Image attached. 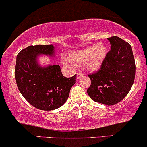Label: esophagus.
Wrapping results in <instances>:
<instances>
[{
	"instance_id": "1",
	"label": "esophagus",
	"mask_w": 147,
	"mask_h": 147,
	"mask_svg": "<svg viewBox=\"0 0 147 147\" xmlns=\"http://www.w3.org/2000/svg\"><path fill=\"white\" fill-rule=\"evenodd\" d=\"M76 76H77V79H80L81 77L83 76V74L80 73V72H78V73L76 74Z\"/></svg>"
}]
</instances>
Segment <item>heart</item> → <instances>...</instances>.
I'll return each mask as SVG.
<instances>
[{
    "instance_id": "1",
    "label": "heart",
    "mask_w": 147,
    "mask_h": 147,
    "mask_svg": "<svg viewBox=\"0 0 147 147\" xmlns=\"http://www.w3.org/2000/svg\"><path fill=\"white\" fill-rule=\"evenodd\" d=\"M106 47L103 43H97L94 46L82 50L76 51L69 54V61L76 65H85L87 70L94 71L98 70L103 64L106 56ZM64 63L68 60L62 58Z\"/></svg>"
}]
</instances>
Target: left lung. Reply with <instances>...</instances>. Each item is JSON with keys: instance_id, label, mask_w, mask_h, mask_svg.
Masks as SVG:
<instances>
[{"instance_id": "8db88e82", "label": "left lung", "mask_w": 147, "mask_h": 147, "mask_svg": "<svg viewBox=\"0 0 147 147\" xmlns=\"http://www.w3.org/2000/svg\"><path fill=\"white\" fill-rule=\"evenodd\" d=\"M108 52L98 71L88 76L91 85L87 94L97 103L112 105L123 100L131 90L136 76V63L131 46L121 38H108Z\"/></svg>"}]
</instances>
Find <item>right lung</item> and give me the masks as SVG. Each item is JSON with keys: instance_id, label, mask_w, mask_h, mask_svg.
I'll list each match as a JSON object with an SVG mask.
<instances>
[{"instance_id": "right-lung-1", "label": "right lung", "mask_w": 147, "mask_h": 147, "mask_svg": "<svg viewBox=\"0 0 147 147\" xmlns=\"http://www.w3.org/2000/svg\"><path fill=\"white\" fill-rule=\"evenodd\" d=\"M53 53V44H38L23 49L16 56L14 76L18 89L30 104L39 110H53L62 106L76 82V74L66 78L59 65L42 67L37 63L40 54Z\"/></svg>"}]
</instances>
